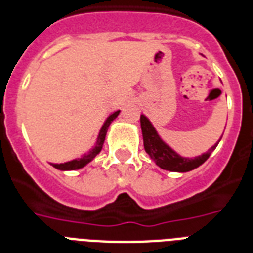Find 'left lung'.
Masks as SVG:
<instances>
[{
  "mask_svg": "<svg viewBox=\"0 0 253 253\" xmlns=\"http://www.w3.org/2000/svg\"><path fill=\"white\" fill-rule=\"evenodd\" d=\"M140 127H142L143 143H144V150L150 158L156 163V166L162 169L170 170V172H189L194 168H198L201 164H204L211 155V152L216 148L219 140L205 154L196 156V158H182L177 154L176 151L172 150L170 147L159 136L158 131L155 130L154 125L150 122V119L146 115H140Z\"/></svg>",
  "mask_w": 253,
  "mask_h": 253,
  "instance_id": "1",
  "label": "left lung"
}]
</instances>
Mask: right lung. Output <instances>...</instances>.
I'll list each match as a JSON object with an SVG mask.
<instances>
[{"label": "right lung", "instance_id": "right-lung-1", "mask_svg": "<svg viewBox=\"0 0 253 253\" xmlns=\"http://www.w3.org/2000/svg\"><path fill=\"white\" fill-rule=\"evenodd\" d=\"M121 110H117L114 111L113 114H110L109 117L106 118L105 123L102 125L101 127V130H99V134H98V138H97V142H95L94 147L89 150L86 154H84L81 158L79 159H75V160H71V162H67V163H61V164H51L52 167H55L56 169L59 170H76V169H80V168H84L86 166L87 163H90L93 159L97 156V155L101 152L102 150V146H103V142H105V138H106V132H107V128L110 126V123L114 121L117 117L119 115Z\"/></svg>", "mask_w": 253, "mask_h": 253}]
</instances>
